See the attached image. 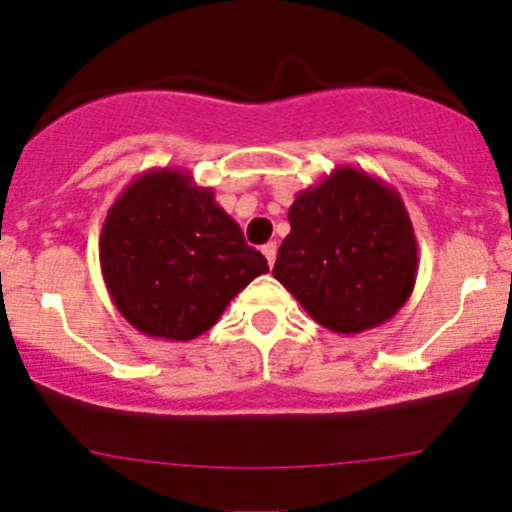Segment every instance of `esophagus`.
Listing matches in <instances>:
<instances>
[{
    "label": "esophagus",
    "mask_w": 512,
    "mask_h": 512,
    "mask_svg": "<svg viewBox=\"0 0 512 512\" xmlns=\"http://www.w3.org/2000/svg\"><path fill=\"white\" fill-rule=\"evenodd\" d=\"M262 255L267 257V265H275V260H277V242H267L265 247H262Z\"/></svg>",
    "instance_id": "34e87169"
}]
</instances>
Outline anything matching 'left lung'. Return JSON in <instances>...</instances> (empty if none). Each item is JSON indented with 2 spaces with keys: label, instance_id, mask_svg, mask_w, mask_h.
Here are the masks:
<instances>
[{
  "label": "left lung",
  "instance_id": "8db88e82",
  "mask_svg": "<svg viewBox=\"0 0 512 512\" xmlns=\"http://www.w3.org/2000/svg\"><path fill=\"white\" fill-rule=\"evenodd\" d=\"M275 280L337 334L389 322L416 285L418 245L404 200L389 183L337 165L289 208Z\"/></svg>",
  "mask_w": 512,
  "mask_h": 512
}]
</instances>
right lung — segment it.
Masks as SVG:
<instances>
[{
    "label": "right lung",
    "mask_w": 512,
    "mask_h": 512,
    "mask_svg": "<svg viewBox=\"0 0 512 512\" xmlns=\"http://www.w3.org/2000/svg\"><path fill=\"white\" fill-rule=\"evenodd\" d=\"M103 282L146 337L190 342L270 267L240 225L183 168H151L108 208L98 237Z\"/></svg>",
    "instance_id": "1"
}]
</instances>
